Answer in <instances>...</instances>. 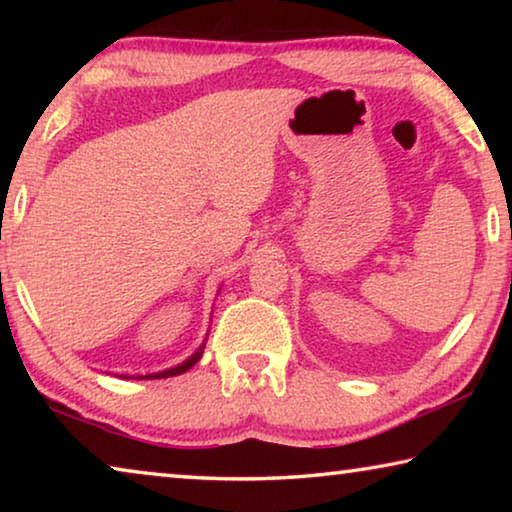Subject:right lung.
I'll list each match as a JSON object with an SVG mask.
<instances>
[{
  "instance_id": "1",
  "label": "right lung",
  "mask_w": 512,
  "mask_h": 512,
  "mask_svg": "<svg viewBox=\"0 0 512 512\" xmlns=\"http://www.w3.org/2000/svg\"><path fill=\"white\" fill-rule=\"evenodd\" d=\"M207 341V339H205ZM203 350H205V343L201 345V348H198L192 357L189 359H185L183 363H178L176 368H169V370H162V372H155V375H144V377H140V379H164V377H176V375H183V372H187L189 368L194 366V363L203 357ZM126 379V377H124Z\"/></svg>"
}]
</instances>
